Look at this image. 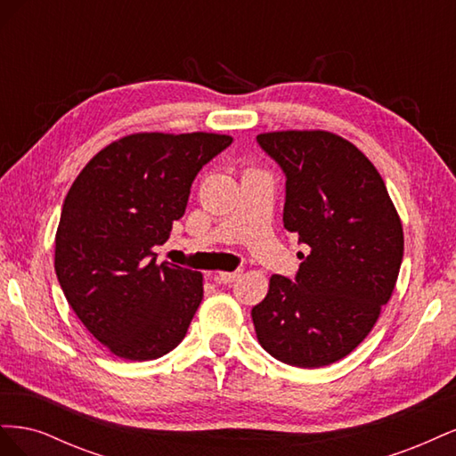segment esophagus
I'll return each mask as SVG.
<instances>
[{
  "mask_svg": "<svg viewBox=\"0 0 456 456\" xmlns=\"http://www.w3.org/2000/svg\"><path fill=\"white\" fill-rule=\"evenodd\" d=\"M240 275H241L240 270L238 272H218L215 275V281H218V283H233V281L240 278Z\"/></svg>",
  "mask_w": 456,
  "mask_h": 456,
  "instance_id": "1",
  "label": "esophagus"
}]
</instances>
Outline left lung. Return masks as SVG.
I'll return each mask as SVG.
<instances>
[{
  "label": "left lung",
  "mask_w": 456,
  "mask_h": 456,
  "mask_svg": "<svg viewBox=\"0 0 456 456\" xmlns=\"http://www.w3.org/2000/svg\"><path fill=\"white\" fill-rule=\"evenodd\" d=\"M280 163L283 226L297 233L295 281L273 273L251 312L260 346L283 363L315 369L342 360L375 327L403 258V228L380 173L362 150L329 131L256 136Z\"/></svg>",
  "instance_id": "obj_1"
}]
</instances>
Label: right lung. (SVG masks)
<instances>
[{
    "label": "right lung",
    "instance_id": "obj_1",
    "mask_svg": "<svg viewBox=\"0 0 456 456\" xmlns=\"http://www.w3.org/2000/svg\"><path fill=\"white\" fill-rule=\"evenodd\" d=\"M230 134L133 133L86 165L62 205L54 272L89 333L123 360L176 348L203 298V275L158 265L203 165Z\"/></svg>",
    "mask_w": 456,
    "mask_h": 456
}]
</instances>
